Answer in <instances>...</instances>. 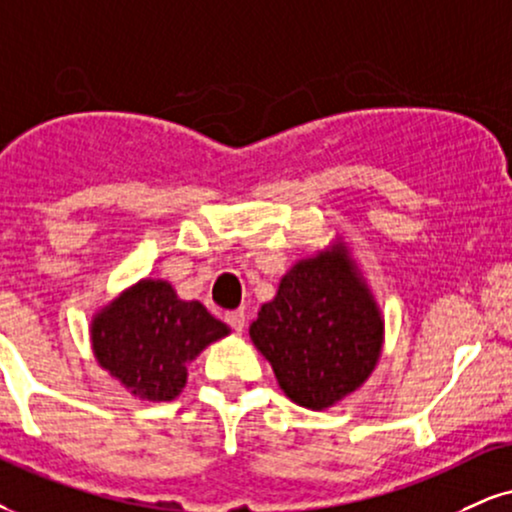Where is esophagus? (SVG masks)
<instances>
[{"instance_id":"esophagus-1","label":"esophagus","mask_w":512,"mask_h":512,"mask_svg":"<svg viewBox=\"0 0 512 512\" xmlns=\"http://www.w3.org/2000/svg\"><path fill=\"white\" fill-rule=\"evenodd\" d=\"M225 320H227V325H230L235 332H242L246 327V313L244 311L225 313Z\"/></svg>"}]
</instances>
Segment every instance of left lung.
<instances>
[{
	"label": "left lung",
	"instance_id": "8db88e82",
	"mask_svg": "<svg viewBox=\"0 0 512 512\" xmlns=\"http://www.w3.org/2000/svg\"><path fill=\"white\" fill-rule=\"evenodd\" d=\"M249 334L289 399L323 410L368 380L384 325L346 251H325L282 277Z\"/></svg>",
	"mask_w": 512,
	"mask_h": 512
}]
</instances>
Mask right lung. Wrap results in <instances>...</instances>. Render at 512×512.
<instances>
[{
  "label": "right lung",
  "mask_w": 512,
  "mask_h": 512,
  "mask_svg": "<svg viewBox=\"0 0 512 512\" xmlns=\"http://www.w3.org/2000/svg\"><path fill=\"white\" fill-rule=\"evenodd\" d=\"M225 334L230 327L204 304L178 299L163 280H142L94 318L92 349L132 394L170 401L185 387V365Z\"/></svg>",
  "instance_id": "add662e5"
}]
</instances>
